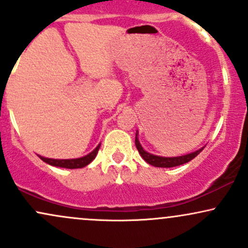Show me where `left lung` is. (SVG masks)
Instances as JSON below:
<instances>
[{"mask_svg":"<svg viewBox=\"0 0 248 248\" xmlns=\"http://www.w3.org/2000/svg\"><path fill=\"white\" fill-rule=\"evenodd\" d=\"M135 146H136V148H138L139 153H140L142 158H143L147 163H149L150 166L158 167V168H172V167L181 166V164L187 163V162L193 160V158H195L196 156H197L204 148V147L201 148V149L196 150V152H193V153L187 154V155L177 156V157H162V156H156V155H153V154L147 153L146 150L142 148L140 142H139L138 133H136V136H135Z\"/></svg>","mask_w":248,"mask_h":248,"instance_id":"obj_1","label":"left lung"}]
</instances>
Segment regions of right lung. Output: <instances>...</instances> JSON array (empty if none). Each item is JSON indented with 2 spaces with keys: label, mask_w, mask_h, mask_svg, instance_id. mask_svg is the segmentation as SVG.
Returning a JSON list of instances; mask_svg holds the SVG:
<instances>
[{
  "label": "right lung",
  "mask_w": 248,
  "mask_h": 248,
  "mask_svg": "<svg viewBox=\"0 0 248 248\" xmlns=\"http://www.w3.org/2000/svg\"><path fill=\"white\" fill-rule=\"evenodd\" d=\"M100 144L99 143L98 146L93 152H91L88 155L84 156V157L80 158H72V160H53V158H47V157H43V156H39L42 161H44L45 163L50 164V166L53 167H59V168H66V169H78V168H84L86 167L87 164H90L91 162L95 158L96 154H98L99 148H100Z\"/></svg>",
  "instance_id": "1"
}]
</instances>
